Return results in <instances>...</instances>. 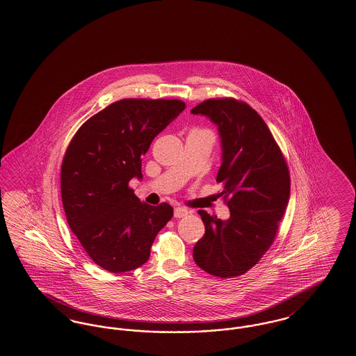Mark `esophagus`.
<instances>
[{
	"label": "esophagus",
	"mask_w": 356,
	"mask_h": 356,
	"mask_svg": "<svg viewBox=\"0 0 356 356\" xmlns=\"http://www.w3.org/2000/svg\"><path fill=\"white\" fill-rule=\"evenodd\" d=\"M187 214H188V211L183 207H178V208L174 209V217L175 218H182V217H186Z\"/></svg>",
	"instance_id": "esophagus-1"
}]
</instances>
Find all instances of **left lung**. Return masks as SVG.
I'll return each mask as SVG.
<instances>
[{"label":"left lung","mask_w":356,"mask_h":356,"mask_svg":"<svg viewBox=\"0 0 356 356\" xmlns=\"http://www.w3.org/2000/svg\"><path fill=\"white\" fill-rule=\"evenodd\" d=\"M218 126L222 163L217 182L230 209L227 221L199 211L205 234L193 247V260L220 278L248 272L275 242L290 197L284 153L260 114L233 97L208 99L191 111Z\"/></svg>","instance_id":"left-lung-1"}]
</instances>
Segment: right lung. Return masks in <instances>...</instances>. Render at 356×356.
<instances>
[{
	"mask_svg": "<svg viewBox=\"0 0 356 356\" xmlns=\"http://www.w3.org/2000/svg\"><path fill=\"white\" fill-rule=\"evenodd\" d=\"M186 108L182 100L123 99L81 124L61 166L67 224L92 260L112 273L134 270L151 254L173 217L168 203H142L129 187L142 178V156Z\"/></svg>",
	"mask_w": 356,
	"mask_h": 356,
	"instance_id": "add662e5",
	"label": "right lung"
}]
</instances>
